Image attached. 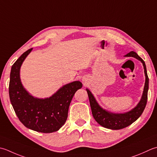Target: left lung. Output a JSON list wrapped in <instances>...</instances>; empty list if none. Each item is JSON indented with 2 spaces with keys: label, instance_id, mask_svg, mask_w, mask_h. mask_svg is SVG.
I'll list each match as a JSON object with an SVG mask.
<instances>
[{
  "label": "left lung",
  "instance_id": "obj_1",
  "mask_svg": "<svg viewBox=\"0 0 157 157\" xmlns=\"http://www.w3.org/2000/svg\"><path fill=\"white\" fill-rule=\"evenodd\" d=\"M124 56L133 57L139 60L143 64L144 73H145L146 81L145 84H144L142 96L140 102L137 103V105L134 108L131 109L130 111L124 113H113L109 112L102 108L99 105L94 95L92 94L89 89H86L88 95L92 113H93L94 120L102 127L112 130L122 129V128L128 127V126H129L133 122L137 121L140 118V116L142 115L144 109H145L147 99H148L149 79L148 74H147L145 63H144L142 58H141L138 56L137 54L133 51L130 52L129 53L126 54Z\"/></svg>",
  "mask_w": 157,
  "mask_h": 157
}]
</instances>
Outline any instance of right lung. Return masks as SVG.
<instances>
[{"label":"right lung","mask_w":157,"mask_h":157,"mask_svg":"<svg viewBox=\"0 0 157 157\" xmlns=\"http://www.w3.org/2000/svg\"><path fill=\"white\" fill-rule=\"evenodd\" d=\"M32 50L21 54L11 67L9 98L17 116L26 127L41 133H53L65 123L71 101L82 84L79 81L69 83L45 99L33 97L23 86L20 79L21 66Z\"/></svg>","instance_id":"obj_1"}]
</instances>
